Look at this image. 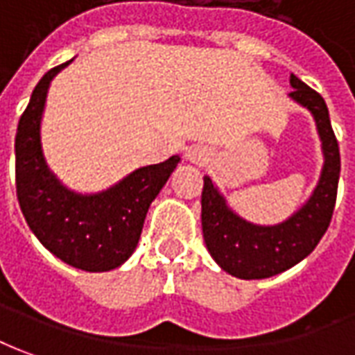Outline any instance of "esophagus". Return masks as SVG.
Masks as SVG:
<instances>
[{
  "instance_id": "34e87169",
  "label": "esophagus",
  "mask_w": 355,
  "mask_h": 355,
  "mask_svg": "<svg viewBox=\"0 0 355 355\" xmlns=\"http://www.w3.org/2000/svg\"><path fill=\"white\" fill-rule=\"evenodd\" d=\"M184 157H187L190 163H196V165H200V163L208 161L209 153H208V149H204V147H200V146H194V147H188V151Z\"/></svg>"
}]
</instances>
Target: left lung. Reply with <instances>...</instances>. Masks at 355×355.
<instances>
[{"label":"left lung","mask_w":355,"mask_h":355,"mask_svg":"<svg viewBox=\"0 0 355 355\" xmlns=\"http://www.w3.org/2000/svg\"><path fill=\"white\" fill-rule=\"evenodd\" d=\"M289 98L307 108L317 124L322 171L309 200L276 225H257L229 208L214 180L204 177L202 231L219 268L241 279H262L286 272L309 257L330 225L340 178V149L324 98L291 73Z\"/></svg>","instance_id":"8db88e82"}]
</instances>
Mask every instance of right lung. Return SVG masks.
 I'll use <instances>...</instances> for the list:
<instances>
[{
    "label": "right lung",
    "mask_w": 355,
    "mask_h": 355,
    "mask_svg": "<svg viewBox=\"0 0 355 355\" xmlns=\"http://www.w3.org/2000/svg\"><path fill=\"white\" fill-rule=\"evenodd\" d=\"M69 64L71 60L44 73L19 120L17 198L31 231L54 257L85 272H108L122 266L136 250L147 209L180 157L136 168L95 194L67 188L46 163L40 126L50 83Z\"/></svg>",
    "instance_id": "add662e5"
}]
</instances>
